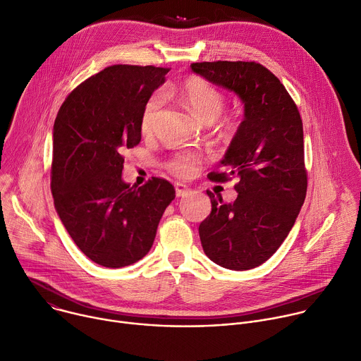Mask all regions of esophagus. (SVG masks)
<instances>
[{"label": "esophagus", "instance_id": "34e87169", "mask_svg": "<svg viewBox=\"0 0 361 361\" xmlns=\"http://www.w3.org/2000/svg\"><path fill=\"white\" fill-rule=\"evenodd\" d=\"M176 194L177 197H184L190 194V188L185 184H176Z\"/></svg>", "mask_w": 361, "mask_h": 361}]
</instances>
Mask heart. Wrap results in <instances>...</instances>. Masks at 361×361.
<instances>
[{
  "mask_svg": "<svg viewBox=\"0 0 361 361\" xmlns=\"http://www.w3.org/2000/svg\"><path fill=\"white\" fill-rule=\"evenodd\" d=\"M178 92L187 107L204 123L214 121L223 111L224 97L210 82L198 78H190L178 87ZM164 97L161 92H154L142 107L140 128L142 134H149L156 126V121L163 109ZM201 163L200 154L195 151H181L167 163L169 170L181 178L191 177L197 173Z\"/></svg>",
  "mask_w": 361,
  "mask_h": 361,
  "instance_id": "1",
  "label": "heart"
}]
</instances>
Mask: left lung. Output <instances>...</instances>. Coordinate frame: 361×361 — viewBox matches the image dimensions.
Masks as SVG:
<instances>
[{
    "mask_svg": "<svg viewBox=\"0 0 361 361\" xmlns=\"http://www.w3.org/2000/svg\"><path fill=\"white\" fill-rule=\"evenodd\" d=\"M191 70L234 92L244 106L237 128L210 180L237 177L234 202L212 198V213L200 227L205 255L235 271L267 262L283 244L307 192L302 123L280 80L248 61L194 63Z\"/></svg>",
    "mask_w": 361,
    "mask_h": 361,
    "instance_id": "8db88e82",
    "label": "left lung"
}]
</instances>
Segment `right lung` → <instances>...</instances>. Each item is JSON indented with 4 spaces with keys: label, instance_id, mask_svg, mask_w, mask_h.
<instances>
[{
    "label": "right lung",
    "instance_id": "1",
    "mask_svg": "<svg viewBox=\"0 0 361 361\" xmlns=\"http://www.w3.org/2000/svg\"><path fill=\"white\" fill-rule=\"evenodd\" d=\"M170 70L111 66L81 82L63 102L53 128L51 192L77 247L94 263L120 269L149 251L174 187L152 177L123 180L126 149L141 141L145 101Z\"/></svg>",
    "mask_w": 361,
    "mask_h": 361
}]
</instances>
